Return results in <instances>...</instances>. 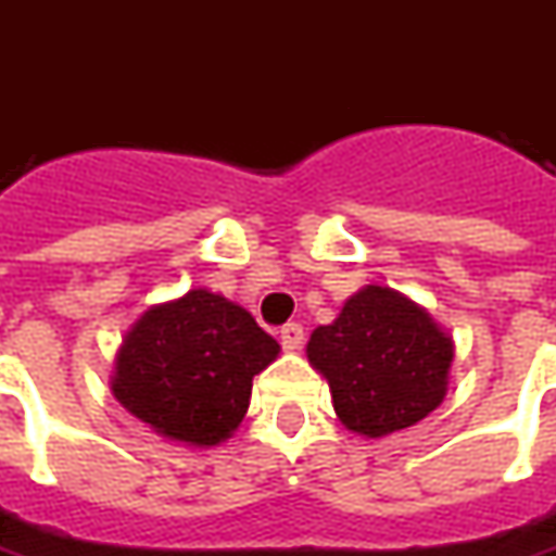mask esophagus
I'll use <instances>...</instances> for the list:
<instances>
[{"label": "esophagus", "instance_id": "esophagus-1", "mask_svg": "<svg viewBox=\"0 0 556 556\" xmlns=\"http://www.w3.org/2000/svg\"><path fill=\"white\" fill-rule=\"evenodd\" d=\"M303 339H306V333H303L301 325H286L282 330H279V342H282V349H286V351L301 349Z\"/></svg>", "mask_w": 556, "mask_h": 556}]
</instances>
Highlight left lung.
Returning <instances> with one entry per match:
<instances>
[{
  "label": "left lung",
  "mask_w": 556,
  "mask_h": 556,
  "mask_svg": "<svg viewBox=\"0 0 556 556\" xmlns=\"http://www.w3.org/2000/svg\"><path fill=\"white\" fill-rule=\"evenodd\" d=\"M306 357L327 378L342 426L384 438L441 405L453 339L402 291L366 286L351 294L333 325L315 327Z\"/></svg>",
  "instance_id": "left-lung-1"
}]
</instances>
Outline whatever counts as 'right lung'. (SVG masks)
I'll return each instance as SVG.
<instances>
[{"label": "right lung", "mask_w": 556, "mask_h": 556, "mask_svg": "<svg viewBox=\"0 0 556 556\" xmlns=\"http://www.w3.org/2000/svg\"><path fill=\"white\" fill-rule=\"evenodd\" d=\"M277 339L238 303L207 289L157 303L115 354L113 396L151 429L217 446L241 426L253 378L277 361Z\"/></svg>", "instance_id": "right-lung-1"}]
</instances>
